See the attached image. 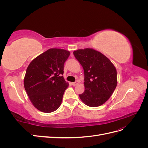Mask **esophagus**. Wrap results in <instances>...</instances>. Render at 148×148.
I'll use <instances>...</instances> for the list:
<instances>
[{
  "label": "esophagus",
  "mask_w": 148,
  "mask_h": 148,
  "mask_svg": "<svg viewBox=\"0 0 148 148\" xmlns=\"http://www.w3.org/2000/svg\"><path fill=\"white\" fill-rule=\"evenodd\" d=\"M78 81H77V82H75L71 83V84H72L73 86H76V85H77V84H78Z\"/></svg>",
  "instance_id": "esophagus-1"
}]
</instances>
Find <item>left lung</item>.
I'll use <instances>...</instances> for the list:
<instances>
[{"mask_svg": "<svg viewBox=\"0 0 148 148\" xmlns=\"http://www.w3.org/2000/svg\"><path fill=\"white\" fill-rule=\"evenodd\" d=\"M82 65L84 75V91L80 99L88 106H100L108 100L117 84L115 67L102 53L92 49L73 52Z\"/></svg>", "mask_w": 148, "mask_h": 148, "instance_id": "1", "label": "left lung"}]
</instances>
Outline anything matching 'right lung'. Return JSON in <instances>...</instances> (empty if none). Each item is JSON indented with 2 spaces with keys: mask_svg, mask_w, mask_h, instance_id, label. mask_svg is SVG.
<instances>
[{
  "mask_svg": "<svg viewBox=\"0 0 148 148\" xmlns=\"http://www.w3.org/2000/svg\"><path fill=\"white\" fill-rule=\"evenodd\" d=\"M70 52L50 49L31 61L24 78L25 89L33 105L50 113L60 107L69 83L65 81L64 66Z\"/></svg>",
  "mask_w": 148,
  "mask_h": 148,
  "instance_id": "obj_1",
  "label": "right lung"
}]
</instances>
